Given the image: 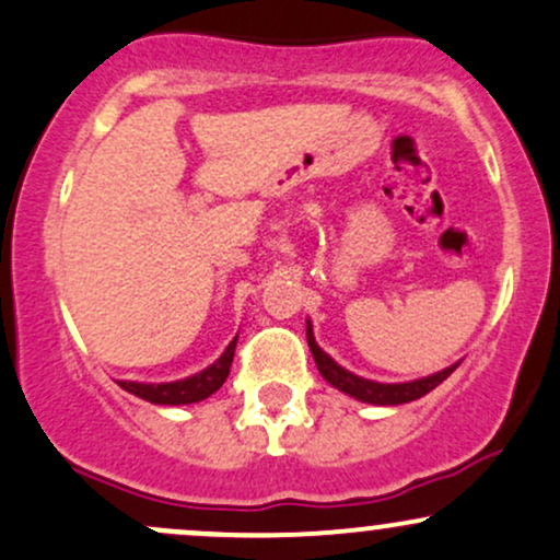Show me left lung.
<instances>
[{
  "instance_id": "1",
  "label": "left lung",
  "mask_w": 560,
  "mask_h": 560,
  "mask_svg": "<svg viewBox=\"0 0 560 560\" xmlns=\"http://www.w3.org/2000/svg\"><path fill=\"white\" fill-rule=\"evenodd\" d=\"M305 335H308L313 361H316L322 377L327 380L329 385H335L337 390L353 396L355 401L377 404V407H396V404H409V401H415V398H422L425 393L433 390L435 385L444 383V380L459 366V364L446 366V370L430 374V377H422V380H411V383H393V385L390 383H374V380H364V377H359V374L342 370L335 359H329V355L316 346V340H313L311 322H308V327H305Z\"/></svg>"
}]
</instances>
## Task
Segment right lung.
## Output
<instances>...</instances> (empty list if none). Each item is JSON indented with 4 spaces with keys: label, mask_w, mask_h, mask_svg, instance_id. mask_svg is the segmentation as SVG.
I'll use <instances>...</instances> for the list:
<instances>
[{
    "label": "right lung",
    "mask_w": 560,
    "mask_h": 560,
    "mask_svg": "<svg viewBox=\"0 0 560 560\" xmlns=\"http://www.w3.org/2000/svg\"><path fill=\"white\" fill-rule=\"evenodd\" d=\"M236 340L233 337L231 346L223 350L218 361L207 370H201L199 374H190L186 380H177V383H159V385H145V383H127V380H119V385L132 396L143 398V401L151 404H162V407H180V404H196L210 398L220 385L225 383L231 372V361H233V350H236Z\"/></svg>",
    "instance_id": "1"
}]
</instances>
